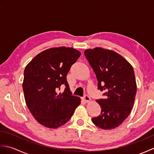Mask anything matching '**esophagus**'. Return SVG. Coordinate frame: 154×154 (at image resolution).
Segmentation results:
<instances>
[{"mask_svg": "<svg viewBox=\"0 0 154 154\" xmlns=\"http://www.w3.org/2000/svg\"><path fill=\"white\" fill-rule=\"evenodd\" d=\"M83 100L85 101V102H90L91 101V98L87 95V94H85V95L84 97H83Z\"/></svg>", "mask_w": 154, "mask_h": 154, "instance_id": "34e87169", "label": "esophagus"}]
</instances>
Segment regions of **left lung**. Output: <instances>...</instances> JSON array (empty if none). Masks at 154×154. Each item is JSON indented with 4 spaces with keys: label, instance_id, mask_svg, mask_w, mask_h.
Wrapping results in <instances>:
<instances>
[{
    "label": "left lung",
    "instance_id": "1",
    "mask_svg": "<svg viewBox=\"0 0 154 154\" xmlns=\"http://www.w3.org/2000/svg\"><path fill=\"white\" fill-rule=\"evenodd\" d=\"M84 54L96 75L98 89L105 91V99L97 100L100 114L92 122L104 130L115 128L128 116L134 103L137 87L133 67L122 55L107 49H89Z\"/></svg>",
    "mask_w": 154,
    "mask_h": 154
}]
</instances>
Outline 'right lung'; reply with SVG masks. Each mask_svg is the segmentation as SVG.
<instances>
[{
    "instance_id": "add662e5",
    "label": "right lung",
    "mask_w": 154,
    "mask_h": 154,
    "mask_svg": "<svg viewBox=\"0 0 154 154\" xmlns=\"http://www.w3.org/2000/svg\"><path fill=\"white\" fill-rule=\"evenodd\" d=\"M72 48H52L42 51L26 67L22 87L29 110L42 125L57 128L70 120L81 104L72 95L67 81L71 65L80 57ZM61 86L63 93H59Z\"/></svg>"
}]
</instances>
